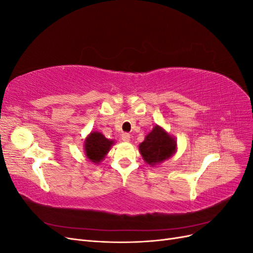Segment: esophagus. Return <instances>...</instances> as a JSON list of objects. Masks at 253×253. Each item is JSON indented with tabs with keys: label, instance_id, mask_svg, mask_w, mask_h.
I'll return each instance as SVG.
<instances>
[{
	"label": "esophagus",
	"instance_id": "obj_1",
	"mask_svg": "<svg viewBox=\"0 0 253 253\" xmlns=\"http://www.w3.org/2000/svg\"><path fill=\"white\" fill-rule=\"evenodd\" d=\"M121 139L126 141V142H128L129 139H131V135H129L128 133H122L121 134Z\"/></svg>",
	"mask_w": 253,
	"mask_h": 253
}]
</instances>
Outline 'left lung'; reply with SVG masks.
I'll return each mask as SVG.
<instances>
[{
  "mask_svg": "<svg viewBox=\"0 0 253 253\" xmlns=\"http://www.w3.org/2000/svg\"><path fill=\"white\" fill-rule=\"evenodd\" d=\"M176 150V142L165 129L156 126L139 144V151L144 162L155 166L172 156Z\"/></svg>",
  "mask_w": 253,
  "mask_h": 253,
  "instance_id": "obj_1",
  "label": "left lung"
}]
</instances>
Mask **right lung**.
Listing matches in <instances>:
<instances>
[{"instance_id":"1","label":"right lung","mask_w":253,"mask_h":253,"mask_svg":"<svg viewBox=\"0 0 253 253\" xmlns=\"http://www.w3.org/2000/svg\"><path fill=\"white\" fill-rule=\"evenodd\" d=\"M112 144L113 141L106 139L101 133L93 132L86 138L84 149H85L86 156L90 162L98 164L108 154Z\"/></svg>"}]
</instances>
